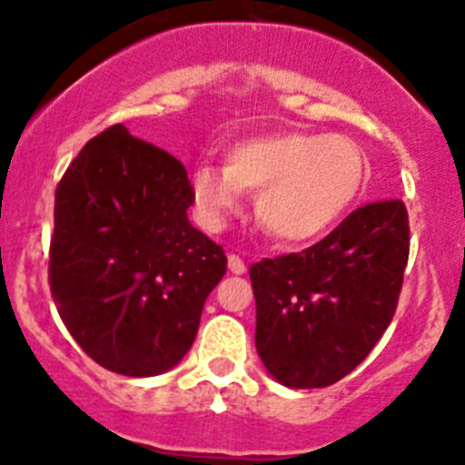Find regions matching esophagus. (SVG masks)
I'll return each mask as SVG.
<instances>
[{"mask_svg": "<svg viewBox=\"0 0 465 465\" xmlns=\"http://www.w3.org/2000/svg\"><path fill=\"white\" fill-rule=\"evenodd\" d=\"M228 270L232 274H244L246 272V265H244V261H242L240 256H235V253H230V256H228Z\"/></svg>", "mask_w": 465, "mask_h": 465, "instance_id": "esophagus-1", "label": "esophagus"}]
</instances>
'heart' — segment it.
I'll return each mask as SVG.
<instances>
[{"label":"heart","mask_w":465,"mask_h":465,"mask_svg":"<svg viewBox=\"0 0 465 465\" xmlns=\"http://www.w3.org/2000/svg\"><path fill=\"white\" fill-rule=\"evenodd\" d=\"M368 179V158L344 134L282 133L237 143L225 167L197 165L191 195L207 228H221L242 203L258 193L262 228L283 242L322 237L354 204Z\"/></svg>","instance_id":"obj_1"}]
</instances>
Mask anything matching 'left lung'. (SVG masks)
<instances>
[{"label":"left lung","mask_w":465,"mask_h":465,"mask_svg":"<svg viewBox=\"0 0 465 465\" xmlns=\"http://www.w3.org/2000/svg\"><path fill=\"white\" fill-rule=\"evenodd\" d=\"M408 253V209L384 200L305 252L253 262L256 349L270 375L322 389L354 371L396 314Z\"/></svg>","instance_id":"obj_1"}]
</instances>
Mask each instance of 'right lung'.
Wrapping results in <instances>:
<instances>
[{
  "label": "right lung",
  "instance_id": "right-lung-1",
  "mask_svg": "<svg viewBox=\"0 0 465 465\" xmlns=\"http://www.w3.org/2000/svg\"><path fill=\"white\" fill-rule=\"evenodd\" d=\"M191 204L186 167L121 123L57 183L48 283L72 338L106 371L163 375L193 347L228 258L193 228Z\"/></svg>",
  "mask_w": 465,
  "mask_h": 465
}]
</instances>
